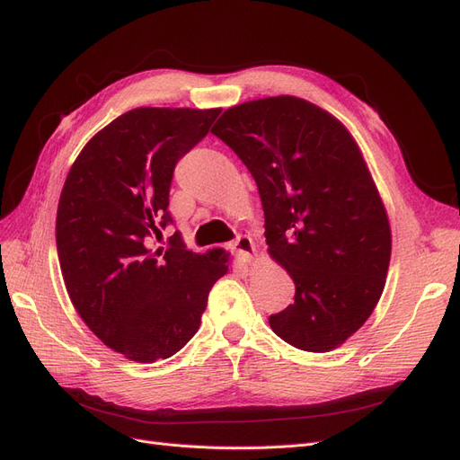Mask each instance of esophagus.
I'll use <instances>...</instances> for the list:
<instances>
[{
    "instance_id": "1",
    "label": "esophagus",
    "mask_w": 460,
    "mask_h": 460,
    "mask_svg": "<svg viewBox=\"0 0 460 460\" xmlns=\"http://www.w3.org/2000/svg\"><path fill=\"white\" fill-rule=\"evenodd\" d=\"M232 249L249 264H252L253 261H257V257H259L257 249H255V243H253L252 238H249V235H240V238L234 242Z\"/></svg>"
}]
</instances>
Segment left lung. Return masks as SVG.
<instances>
[{
    "mask_svg": "<svg viewBox=\"0 0 460 460\" xmlns=\"http://www.w3.org/2000/svg\"><path fill=\"white\" fill-rule=\"evenodd\" d=\"M211 132L255 178L269 255L296 284L272 332L303 351L336 349L378 305L392 259L363 151L341 120L296 95L234 105Z\"/></svg>",
    "mask_w": 460,
    "mask_h": 460,
    "instance_id": "1",
    "label": "left lung"
}]
</instances>
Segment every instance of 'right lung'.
I'll return each instance as SVG.
<instances>
[{"label": "right lung", "instance_id": "obj_1", "mask_svg": "<svg viewBox=\"0 0 460 460\" xmlns=\"http://www.w3.org/2000/svg\"><path fill=\"white\" fill-rule=\"evenodd\" d=\"M220 109L137 107L82 147L58 207L55 240L76 313L109 349L134 363L169 358L196 336L207 296L230 253L147 247L172 222L178 159L203 140Z\"/></svg>", "mask_w": 460, "mask_h": 460}]
</instances>
